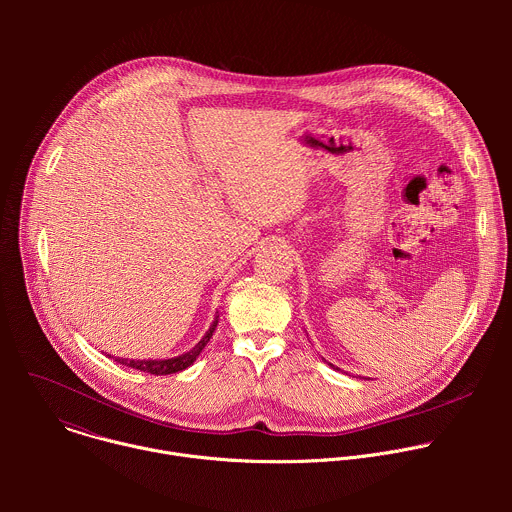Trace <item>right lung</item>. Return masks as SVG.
<instances>
[{
    "instance_id": "obj_1",
    "label": "right lung",
    "mask_w": 512,
    "mask_h": 512,
    "mask_svg": "<svg viewBox=\"0 0 512 512\" xmlns=\"http://www.w3.org/2000/svg\"><path fill=\"white\" fill-rule=\"evenodd\" d=\"M218 320L212 322V326L208 328V332L204 334V338L186 354L174 356V358H164V360H127V358H115L121 364H127L131 369L143 371V373H150V375H172V373H180L184 369H188L190 364L196 360V356L202 352V348L208 344V340L212 338V332L216 328Z\"/></svg>"
}]
</instances>
